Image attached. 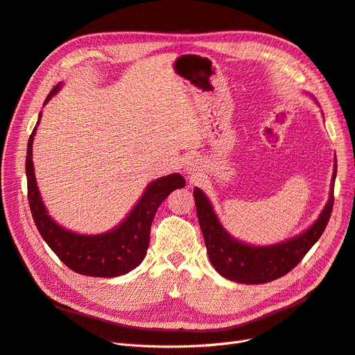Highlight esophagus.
<instances>
[{"label":"esophagus","mask_w":355,"mask_h":355,"mask_svg":"<svg viewBox=\"0 0 355 355\" xmlns=\"http://www.w3.org/2000/svg\"><path fill=\"white\" fill-rule=\"evenodd\" d=\"M188 170H189V171H191V170H192V168H191V167H188Z\"/></svg>","instance_id":"esophagus-1"}]
</instances>
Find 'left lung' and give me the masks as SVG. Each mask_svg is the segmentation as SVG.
Instances as JSON below:
<instances>
[{
  "label": "left lung",
  "mask_w": 355,
  "mask_h": 355,
  "mask_svg": "<svg viewBox=\"0 0 355 355\" xmlns=\"http://www.w3.org/2000/svg\"><path fill=\"white\" fill-rule=\"evenodd\" d=\"M336 168L335 161L330 200L313 227L292 240L268 247H254L234 240L222 228L206 194L196 188L194 198L197 216L204 243L207 247L209 259L214 270L231 282L244 284L270 283L292 271L304 259V256L317 243L327 227L333 209V198H335L333 197V187H335Z\"/></svg>",
  "instance_id": "left-lung-1"
}]
</instances>
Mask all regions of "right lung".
Returning a JSON list of instances; mask_svg holds the SVG:
<instances>
[{"instance_id":"obj_1","label":"right lung","mask_w":355,"mask_h":355,"mask_svg":"<svg viewBox=\"0 0 355 355\" xmlns=\"http://www.w3.org/2000/svg\"><path fill=\"white\" fill-rule=\"evenodd\" d=\"M59 87L60 84L49 93L46 102ZM35 130L37 127L32 130L28 141L26 179L29 209L41 237L69 270L78 274L118 277L135 270L146 254L155 211L171 191L185 187L184 176L173 173L151 182L130 214L115 230L101 235L75 234L53 220L41 201L32 163V141Z\"/></svg>"}]
</instances>
